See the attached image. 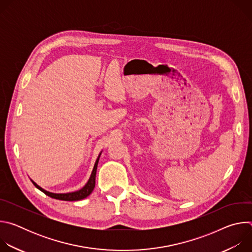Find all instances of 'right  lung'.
I'll list each match as a JSON object with an SVG mask.
<instances>
[{
  "instance_id": "1",
  "label": "right lung",
  "mask_w": 252,
  "mask_h": 252,
  "mask_svg": "<svg viewBox=\"0 0 252 252\" xmlns=\"http://www.w3.org/2000/svg\"><path fill=\"white\" fill-rule=\"evenodd\" d=\"M99 157L100 155L98 156L95 163H94V169H93V172H92V175L89 179V182L87 183V185L80 190L78 191H75V192H69V193H52V192H49V191H46L45 189H43L42 188H40L38 185H35L33 182V186L39 189L41 191H43L45 194H47L48 196L50 197H53V198H56V199H60V200H66V201H76V200H81V199H84L86 198L87 196H89L94 189V185H95V173H96V167H97V163H98V159H99Z\"/></svg>"
}]
</instances>
